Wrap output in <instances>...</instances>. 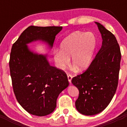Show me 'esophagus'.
Masks as SVG:
<instances>
[{"mask_svg": "<svg viewBox=\"0 0 127 127\" xmlns=\"http://www.w3.org/2000/svg\"><path fill=\"white\" fill-rule=\"evenodd\" d=\"M67 78H68V81H69V83H71V80H72V76H71V75L69 74L68 76H67Z\"/></svg>", "mask_w": 127, "mask_h": 127, "instance_id": "esophagus-1", "label": "esophagus"}]
</instances>
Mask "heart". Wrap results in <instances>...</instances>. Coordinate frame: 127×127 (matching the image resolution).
<instances>
[{"label":"heart","mask_w":127,"mask_h":127,"mask_svg":"<svg viewBox=\"0 0 127 127\" xmlns=\"http://www.w3.org/2000/svg\"><path fill=\"white\" fill-rule=\"evenodd\" d=\"M97 39L92 32H75L65 38L60 44V50L54 52V61L58 69H65L70 64L78 70L88 68L93 60Z\"/></svg>","instance_id":"b5f03b06"}]
</instances>
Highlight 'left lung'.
<instances>
[{"label":"left lung","mask_w":127,"mask_h":127,"mask_svg":"<svg viewBox=\"0 0 127 127\" xmlns=\"http://www.w3.org/2000/svg\"><path fill=\"white\" fill-rule=\"evenodd\" d=\"M101 33L102 43L88 69L72 79L79 90L76 109L92 116L104 111L116 93L120 67V48L114 35L102 25L95 22Z\"/></svg>","instance_id":"8db88e82"}]
</instances>
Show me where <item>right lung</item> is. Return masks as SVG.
I'll use <instances>...</instances> for the list:
<instances>
[{
    "label": "right lung",
    "instance_id": "right-lung-1",
    "mask_svg": "<svg viewBox=\"0 0 127 127\" xmlns=\"http://www.w3.org/2000/svg\"><path fill=\"white\" fill-rule=\"evenodd\" d=\"M62 27L30 26L13 44L9 69L13 91L22 107L30 114L46 116L54 111L58 95L69 86L67 74L50 64L48 55L33 52L28 44L37 41L53 46Z\"/></svg>",
    "mask_w": 127,
    "mask_h": 127
}]
</instances>
